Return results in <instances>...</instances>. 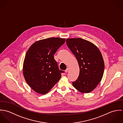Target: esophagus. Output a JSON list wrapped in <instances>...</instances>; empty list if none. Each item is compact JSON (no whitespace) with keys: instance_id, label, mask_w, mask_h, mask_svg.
I'll return each mask as SVG.
<instances>
[{"instance_id":"obj_1","label":"esophagus","mask_w":123,"mask_h":123,"mask_svg":"<svg viewBox=\"0 0 123 123\" xmlns=\"http://www.w3.org/2000/svg\"><path fill=\"white\" fill-rule=\"evenodd\" d=\"M68 70H69V68H67L66 69V70H65V72L66 73H67V72L68 71Z\"/></svg>"}]
</instances>
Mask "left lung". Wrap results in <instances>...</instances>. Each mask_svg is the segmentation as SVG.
<instances>
[{
  "label": "left lung",
  "mask_w": 123,
  "mask_h": 123,
  "mask_svg": "<svg viewBox=\"0 0 123 123\" xmlns=\"http://www.w3.org/2000/svg\"><path fill=\"white\" fill-rule=\"evenodd\" d=\"M66 43L75 56L80 67L77 80L73 87L83 93L92 91L102 80L104 62L102 54L93 43L82 38L66 39Z\"/></svg>",
  "instance_id": "8db88e82"
}]
</instances>
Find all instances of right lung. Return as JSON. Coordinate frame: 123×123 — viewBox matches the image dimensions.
<instances>
[{
  "label": "right lung",
  "instance_id": "1",
  "mask_svg": "<svg viewBox=\"0 0 123 123\" xmlns=\"http://www.w3.org/2000/svg\"><path fill=\"white\" fill-rule=\"evenodd\" d=\"M65 39L48 38L37 41L29 48L24 59L23 73L28 85L36 93L44 95L61 78V73L54 54Z\"/></svg>",
  "mask_w": 123,
  "mask_h": 123
}]
</instances>
